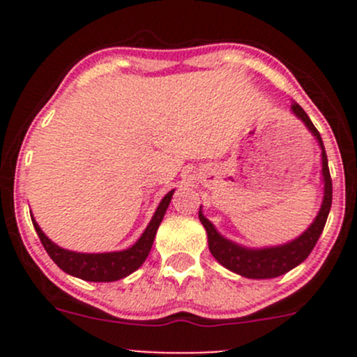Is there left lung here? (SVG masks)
Listing matches in <instances>:
<instances>
[{
	"label": "left lung",
	"instance_id": "1",
	"mask_svg": "<svg viewBox=\"0 0 357 357\" xmlns=\"http://www.w3.org/2000/svg\"><path fill=\"white\" fill-rule=\"evenodd\" d=\"M291 112L307 126L309 131L316 136L319 146H321V162H323V181H325V197H323L321 208H319L318 215H316L314 222L298 236L294 242L285 243L280 247H269L261 248V250H252V248L240 247L236 243L229 242L225 236L219 235L212 222L204 218L202 211H199V219L204 225L205 231H207L208 238V250L214 255L215 261L228 268L229 271L242 275L245 278L254 280H264V278H276L280 275H285L287 271L294 269L295 266L301 264L302 261L307 259L311 250L314 248L318 242L319 235L323 233V228L328 219L330 207H332V178H330L328 169V158H326L325 146H323L321 136H319L318 129L307 117L304 109L298 103H291Z\"/></svg>",
	"mask_w": 357,
	"mask_h": 357
}]
</instances>
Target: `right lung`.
Instances as JSON below:
<instances>
[{
	"label": "right lung",
	"instance_id": "right-lung-1",
	"mask_svg": "<svg viewBox=\"0 0 357 357\" xmlns=\"http://www.w3.org/2000/svg\"><path fill=\"white\" fill-rule=\"evenodd\" d=\"M172 193H174V190L169 192L162 199L160 204H158L152 221L146 226L145 233L139 236L138 242L131 248H128V250L121 252H109V254H79V252L66 250V248L55 245L41 231V228H39L38 222L34 221L32 215L31 219L43 247H45L50 257L53 259V262L62 271H66L67 275L75 276V278L86 280V282H115V280H121L124 276L131 275L132 271H136L145 262V259L149 257L150 248L153 245V238H155L158 226H160L165 211H167L169 202L172 199Z\"/></svg>",
	"mask_w": 357,
	"mask_h": 357
}]
</instances>
